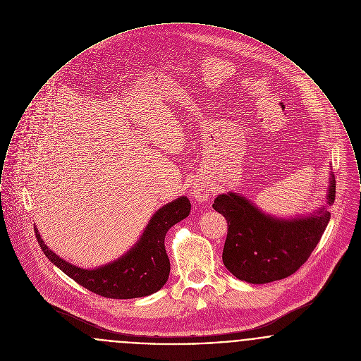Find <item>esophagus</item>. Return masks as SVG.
Instances as JSON below:
<instances>
[{"instance_id": "obj_1", "label": "esophagus", "mask_w": 361, "mask_h": 361, "mask_svg": "<svg viewBox=\"0 0 361 361\" xmlns=\"http://www.w3.org/2000/svg\"><path fill=\"white\" fill-rule=\"evenodd\" d=\"M210 186L204 180H197L192 183V195L197 201H207L210 195Z\"/></svg>"}]
</instances>
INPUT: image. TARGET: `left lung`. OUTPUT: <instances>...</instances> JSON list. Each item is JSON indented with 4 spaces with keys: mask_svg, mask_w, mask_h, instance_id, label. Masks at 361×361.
Here are the masks:
<instances>
[{
    "mask_svg": "<svg viewBox=\"0 0 361 361\" xmlns=\"http://www.w3.org/2000/svg\"><path fill=\"white\" fill-rule=\"evenodd\" d=\"M327 205L336 200V179L330 173ZM213 209L228 223L223 262L239 280L266 284L293 274L310 258L330 221L322 207L310 216L279 219L266 214L236 192L219 195Z\"/></svg>",
    "mask_w": 361,
    "mask_h": 361,
    "instance_id": "obj_1",
    "label": "left lung"
}]
</instances>
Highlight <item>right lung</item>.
<instances>
[{"label":"right lung","instance_id":"obj_1","mask_svg":"<svg viewBox=\"0 0 361 361\" xmlns=\"http://www.w3.org/2000/svg\"><path fill=\"white\" fill-rule=\"evenodd\" d=\"M191 204L188 197H179L161 207L152 216L138 242L126 254L107 265L82 269L59 258L44 245L38 229L35 235L43 254L77 284L109 299H135L152 295L167 283L170 259L166 252L167 231L186 219Z\"/></svg>","mask_w":361,"mask_h":361}]
</instances>
